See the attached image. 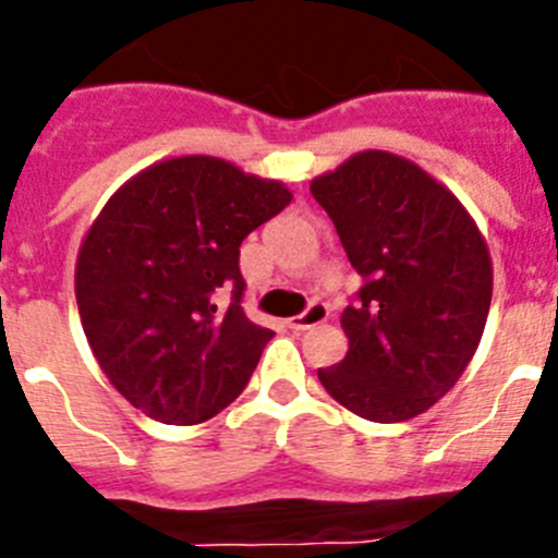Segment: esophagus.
<instances>
[{"label": "esophagus", "mask_w": 558, "mask_h": 558, "mask_svg": "<svg viewBox=\"0 0 558 558\" xmlns=\"http://www.w3.org/2000/svg\"><path fill=\"white\" fill-rule=\"evenodd\" d=\"M329 318V307L322 302H313L307 310H304L302 315H295V318H290L288 327L295 329V332H304V329L310 327H318V324H324Z\"/></svg>", "instance_id": "obj_1"}]
</instances>
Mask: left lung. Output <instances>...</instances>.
I'll list each match as a JSON object with an SVG mask.
<instances>
[{
    "label": "left lung",
    "mask_w": 558,
    "mask_h": 558,
    "mask_svg": "<svg viewBox=\"0 0 558 558\" xmlns=\"http://www.w3.org/2000/svg\"><path fill=\"white\" fill-rule=\"evenodd\" d=\"M363 276L340 315L347 357L318 368L332 399L368 422H405L445 397L481 343L492 256L461 201L413 161L354 153L310 184Z\"/></svg>",
    "instance_id": "8db88e82"
}]
</instances>
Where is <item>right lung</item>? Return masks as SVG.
<instances>
[{"mask_svg":"<svg viewBox=\"0 0 558 558\" xmlns=\"http://www.w3.org/2000/svg\"><path fill=\"white\" fill-rule=\"evenodd\" d=\"M290 201L282 181L175 156L136 172L88 226L75 265L83 332L145 416L201 425L248 386L274 332L243 313L240 245Z\"/></svg>","mask_w":558,"mask_h":558,"instance_id":"add662e5","label":"right lung"}]
</instances>
